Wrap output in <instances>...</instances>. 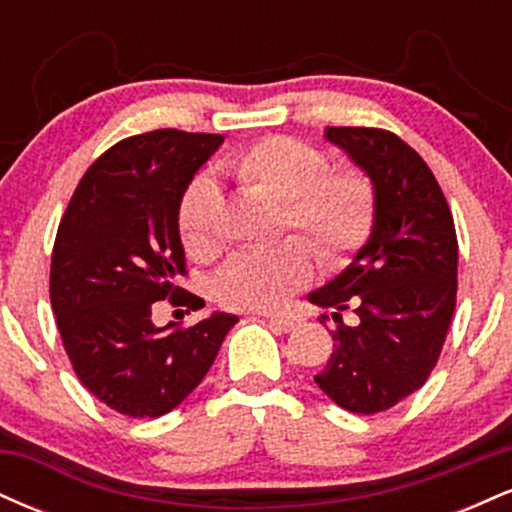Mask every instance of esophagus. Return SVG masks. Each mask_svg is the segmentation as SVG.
Here are the masks:
<instances>
[{"instance_id": "34e87169", "label": "esophagus", "mask_w": 512, "mask_h": 512, "mask_svg": "<svg viewBox=\"0 0 512 512\" xmlns=\"http://www.w3.org/2000/svg\"><path fill=\"white\" fill-rule=\"evenodd\" d=\"M267 322L279 332H293L298 327V322L293 320V317H286V315H267Z\"/></svg>"}]
</instances>
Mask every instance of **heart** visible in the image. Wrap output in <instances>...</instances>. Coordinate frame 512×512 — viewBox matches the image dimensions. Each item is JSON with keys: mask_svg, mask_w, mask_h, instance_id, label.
Listing matches in <instances>:
<instances>
[{"mask_svg": "<svg viewBox=\"0 0 512 512\" xmlns=\"http://www.w3.org/2000/svg\"><path fill=\"white\" fill-rule=\"evenodd\" d=\"M240 185L279 199L281 228L313 243L327 267L351 262L368 243L378 216V192L361 168H330L315 146L291 137H264L223 163ZM219 187L199 175L182 192L178 231L187 255H214L219 248ZM315 257L308 243L289 238L272 248L240 250L214 276V296L226 308L272 310L310 284Z\"/></svg>", "mask_w": 512, "mask_h": 512, "instance_id": "obj_1", "label": "heart"}]
</instances>
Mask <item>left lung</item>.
<instances>
[{
  "label": "left lung",
  "instance_id": "8db88e82",
  "mask_svg": "<svg viewBox=\"0 0 512 512\" xmlns=\"http://www.w3.org/2000/svg\"><path fill=\"white\" fill-rule=\"evenodd\" d=\"M325 139L373 180L378 216L354 262L308 296L337 310L334 351L315 383L346 411L378 414L436 368L457 298L455 223L431 168L397 134L327 127ZM349 307L354 328L341 320Z\"/></svg>",
  "mask_w": 512,
  "mask_h": 512
}]
</instances>
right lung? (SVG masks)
Wrapping results in <instances>:
<instances>
[{"label":"right lung","mask_w":512,"mask_h":512,"mask_svg":"<svg viewBox=\"0 0 512 512\" xmlns=\"http://www.w3.org/2000/svg\"><path fill=\"white\" fill-rule=\"evenodd\" d=\"M221 134L154 129L117 142L86 170L57 228L50 303L76 378L105 407L156 419L202 383L236 315L156 327V301L202 308L185 276L182 192ZM197 300V304H192Z\"/></svg>","instance_id":"add662e5"}]
</instances>
